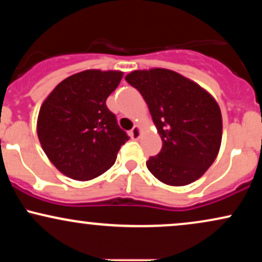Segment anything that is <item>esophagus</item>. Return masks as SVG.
Wrapping results in <instances>:
<instances>
[{"label":"esophagus","instance_id":"1","mask_svg":"<svg viewBox=\"0 0 262 262\" xmlns=\"http://www.w3.org/2000/svg\"><path fill=\"white\" fill-rule=\"evenodd\" d=\"M130 138L132 139H139L140 138V134H141V130H140V127L139 125H134L133 129L130 130Z\"/></svg>","mask_w":262,"mask_h":262}]
</instances>
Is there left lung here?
Here are the masks:
<instances>
[{
	"label": "left lung",
	"mask_w": 262,
	"mask_h": 262,
	"mask_svg": "<svg viewBox=\"0 0 262 262\" xmlns=\"http://www.w3.org/2000/svg\"><path fill=\"white\" fill-rule=\"evenodd\" d=\"M125 81L148 104L162 148L146 166L159 181L186 186L208 170L222 143L217 101L196 82L167 69L135 70Z\"/></svg>",
	"instance_id": "8db88e82"
}]
</instances>
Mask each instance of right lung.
<instances>
[{
	"label": "right lung",
	"instance_id": "1",
	"mask_svg": "<svg viewBox=\"0 0 262 262\" xmlns=\"http://www.w3.org/2000/svg\"><path fill=\"white\" fill-rule=\"evenodd\" d=\"M122 77V71H81L61 81L41 104L37 123L41 148L70 179L89 181L106 172L129 140L106 104Z\"/></svg>",
	"mask_w": 262,
	"mask_h": 262
}]
</instances>
